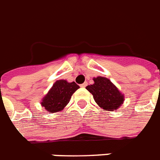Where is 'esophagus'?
Masks as SVG:
<instances>
[{
	"instance_id": "esophagus-1",
	"label": "esophagus",
	"mask_w": 160,
	"mask_h": 160,
	"mask_svg": "<svg viewBox=\"0 0 160 160\" xmlns=\"http://www.w3.org/2000/svg\"><path fill=\"white\" fill-rule=\"evenodd\" d=\"M86 85H87V83L85 82V83H83V84H81V85H80V87H85V86H86Z\"/></svg>"
}]
</instances>
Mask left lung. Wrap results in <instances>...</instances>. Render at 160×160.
Segmentation results:
<instances>
[{
  "instance_id": "8db88e82",
  "label": "left lung",
  "mask_w": 160,
  "mask_h": 160,
  "mask_svg": "<svg viewBox=\"0 0 160 160\" xmlns=\"http://www.w3.org/2000/svg\"><path fill=\"white\" fill-rule=\"evenodd\" d=\"M94 81L93 85L86 86V90L92 94L94 100L100 108L113 111L123 104L124 95L109 79L99 76L94 78Z\"/></svg>"
}]
</instances>
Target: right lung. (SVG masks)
<instances>
[{
	"label": "right lung",
	"mask_w": 160,
	"mask_h": 160,
	"mask_svg": "<svg viewBox=\"0 0 160 160\" xmlns=\"http://www.w3.org/2000/svg\"><path fill=\"white\" fill-rule=\"evenodd\" d=\"M80 88L75 82L57 80L47 95L43 98L41 105L50 113L60 111L70 102L72 95Z\"/></svg>",
	"instance_id": "add662e5"
}]
</instances>
